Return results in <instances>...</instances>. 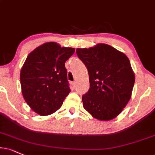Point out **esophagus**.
Returning a JSON list of instances; mask_svg holds the SVG:
<instances>
[{
    "label": "esophagus",
    "instance_id": "34e87169",
    "mask_svg": "<svg viewBox=\"0 0 155 155\" xmlns=\"http://www.w3.org/2000/svg\"><path fill=\"white\" fill-rule=\"evenodd\" d=\"M71 85L73 87H76V83H75V82H72V83H71Z\"/></svg>",
    "mask_w": 155,
    "mask_h": 155
}]
</instances>
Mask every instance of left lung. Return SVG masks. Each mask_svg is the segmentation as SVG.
I'll return each mask as SVG.
<instances>
[{"instance_id": "8db88e82", "label": "left lung", "mask_w": 155, "mask_h": 155, "mask_svg": "<svg viewBox=\"0 0 155 155\" xmlns=\"http://www.w3.org/2000/svg\"><path fill=\"white\" fill-rule=\"evenodd\" d=\"M76 53L89 74V91L82 98L83 108L100 121L114 119L129 103L134 85L129 58L106 44L78 48Z\"/></svg>"}]
</instances>
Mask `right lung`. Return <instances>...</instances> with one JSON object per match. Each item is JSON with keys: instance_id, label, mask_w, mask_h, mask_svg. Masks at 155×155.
Masks as SVG:
<instances>
[{"instance_id": "add662e5", "label": "right lung", "mask_w": 155, "mask_h": 155, "mask_svg": "<svg viewBox=\"0 0 155 155\" xmlns=\"http://www.w3.org/2000/svg\"><path fill=\"white\" fill-rule=\"evenodd\" d=\"M74 51L50 41L39 46L26 57L20 73L21 92L26 104L39 115L56 112L70 93L64 63Z\"/></svg>"}]
</instances>
